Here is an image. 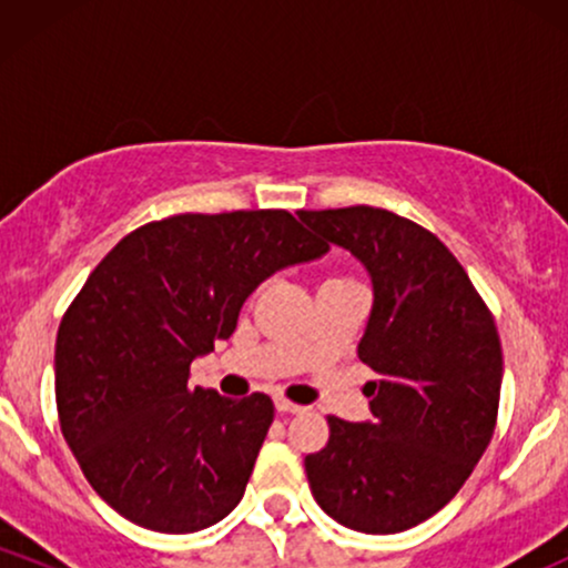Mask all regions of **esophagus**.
<instances>
[{
  "mask_svg": "<svg viewBox=\"0 0 568 568\" xmlns=\"http://www.w3.org/2000/svg\"><path fill=\"white\" fill-rule=\"evenodd\" d=\"M275 408L280 410V414H302V406H298V403H291V400H285V397H275Z\"/></svg>",
  "mask_w": 568,
  "mask_h": 568,
  "instance_id": "esophagus-1",
  "label": "esophagus"
}]
</instances>
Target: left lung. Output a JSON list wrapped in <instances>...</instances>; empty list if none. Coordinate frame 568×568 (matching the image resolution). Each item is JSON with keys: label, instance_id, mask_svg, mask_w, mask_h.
<instances>
[{"label": "left lung", "instance_id": "1", "mask_svg": "<svg viewBox=\"0 0 568 568\" xmlns=\"http://www.w3.org/2000/svg\"><path fill=\"white\" fill-rule=\"evenodd\" d=\"M368 270L374 306L357 357L374 419L328 416L304 459L317 505L347 529L397 534L446 507L497 427L501 344L454 253L414 221L371 205L298 211Z\"/></svg>", "mask_w": 568, "mask_h": 568}]
</instances>
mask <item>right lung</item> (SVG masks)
I'll use <instances>...</instances> for the list:
<instances>
[{
  "label": "right lung",
  "mask_w": 568,
  "mask_h": 568,
  "mask_svg": "<svg viewBox=\"0 0 568 568\" xmlns=\"http://www.w3.org/2000/svg\"><path fill=\"white\" fill-rule=\"evenodd\" d=\"M325 251L288 211L181 213L90 272L58 328L55 403L84 478L122 518L192 534L237 507L275 406L189 387V366L234 334L266 277Z\"/></svg>",
  "instance_id": "obj_1"
}]
</instances>
